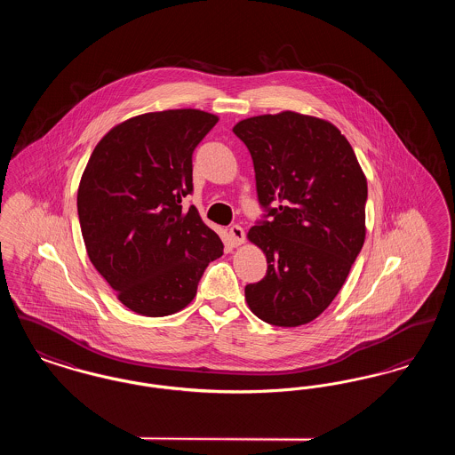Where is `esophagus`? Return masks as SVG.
<instances>
[{
	"label": "esophagus",
	"instance_id": "obj_1",
	"mask_svg": "<svg viewBox=\"0 0 455 455\" xmlns=\"http://www.w3.org/2000/svg\"><path fill=\"white\" fill-rule=\"evenodd\" d=\"M228 234H230V242H232L234 247L242 245L245 242V232H243V228L240 225H232L228 228Z\"/></svg>",
	"mask_w": 455,
	"mask_h": 455
}]
</instances>
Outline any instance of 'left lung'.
I'll use <instances>...</instances> for the list:
<instances>
[{
	"label": "left lung",
	"instance_id": "8db88e82",
	"mask_svg": "<svg viewBox=\"0 0 455 455\" xmlns=\"http://www.w3.org/2000/svg\"><path fill=\"white\" fill-rule=\"evenodd\" d=\"M234 132L251 152L266 212L247 237L267 271L245 286V300L267 324H307L334 300L363 247L365 173L341 131L319 117L264 114Z\"/></svg>",
	"mask_w": 455,
	"mask_h": 455
}]
</instances>
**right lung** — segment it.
I'll return each mask as SVG.
<instances>
[{
    "label": "right lung",
    "instance_id": "1",
    "mask_svg": "<svg viewBox=\"0 0 455 455\" xmlns=\"http://www.w3.org/2000/svg\"><path fill=\"white\" fill-rule=\"evenodd\" d=\"M217 123L197 108L141 114L108 131L90 155L76 197L88 258L136 314L182 310L223 254L196 206L182 208L193 193V152Z\"/></svg>",
    "mask_w": 455,
    "mask_h": 455
}]
</instances>
